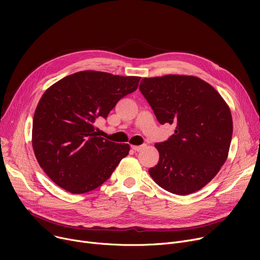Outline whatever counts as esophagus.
Instances as JSON below:
<instances>
[{"label": "esophagus", "mask_w": 260, "mask_h": 260, "mask_svg": "<svg viewBox=\"0 0 260 260\" xmlns=\"http://www.w3.org/2000/svg\"><path fill=\"white\" fill-rule=\"evenodd\" d=\"M132 148L136 152H140L141 149L143 148V145H132Z\"/></svg>", "instance_id": "obj_1"}]
</instances>
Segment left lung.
I'll use <instances>...</instances> for the list:
<instances>
[{"instance_id":"1","label":"left lung","mask_w":260,"mask_h":260,"mask_svg":"<svg viewBox=\"0 0 260 260\" xmlns=\"http://www.w3.org/2000/svg\"><path fill=\"white\" fill-rule=\"evenodd\" d=\"M139 89L159 123L175 126L167 141L155 144L159 161L149 175L173 194L197 192L228 158L233 134L229 105L208 82L194 76L144 78Z\"/></svg>"}]
</instances>
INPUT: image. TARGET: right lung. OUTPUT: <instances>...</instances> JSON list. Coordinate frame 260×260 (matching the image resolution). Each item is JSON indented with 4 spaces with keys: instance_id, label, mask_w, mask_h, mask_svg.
<instances>
[{
    "instance_id": "1",
    "label": "right lung",
    "mask_w": 260,
    "mask_h": 260,
    "mask_svg": "<svg viewBox=\"0 0 260 260\" xmlns=\"http://www.w3.org/2000/svg\"><path fill=\"white\" fill-rule=\"evenodd\" d=\"M140 79L83 71L45 90L35 112L31 142L51 181L72 194H84L111 177L129 145L99 137L94 122L137 89Z\"/></svg>"
}]
</instances>
